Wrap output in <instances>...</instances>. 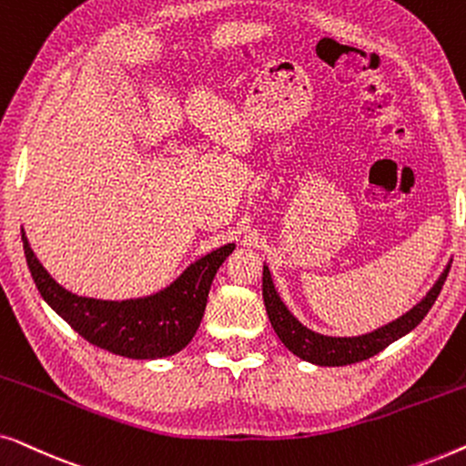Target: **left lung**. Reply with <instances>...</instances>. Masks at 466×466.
<instances>
[{
    "instance_id": "left-lung-1",
    "label": "left lung",
    "mask_w": 466,
    "mask_h": 466,
    "mask_svg": "<svg viewBox=\"0 0 466 466\" xmlns=\"http://www.w3.org/2000/svg\"><path fill=\"white\" fill-rule=\"evenodd\" d=\"M450 265L451 260L445 265V269L441 271V276L437 278V282L432 284V289L426 292L410 311H405V314L399 316L397 320L371 330V333L356 337L322 335L305 327V324L286 308L282 297L278 295V289L276 284H273L271 271L267 263L263 265V301L273 330H276L279 341H282L292 354L311 362V365L343 367L352 365V362L371 359V356L390 346L392 341L400 339V337H405L410 330L416 329L418 324L424 320V316L429 314L432 303L437 301L439 292L443 289L445 278H448L450 273Z\"/></svg>"
}]
</instances>
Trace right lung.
Returning <instances> with one entry per match:
<instances>
[{
  "mask_svg": "<svg viewBox=\"0 0 466 466\" xmlns=\"http://www.w3.org/2000/svg\"><path fill=\"white\" fill-rule=\"evenodd\" d=\"M21 235L25 258L44 301L88 343L136 360L165 359L188 346L201 324L216 271L235 250V244L216 248L190 263L165 289L116 301L67 290L31 250L25 228Z\"/></svg>",
  "mask_w": 466,
  "mask_h": 466,
  "instance_id": "right-lung-1",
  "label": "right lung"
}]
</instances>
